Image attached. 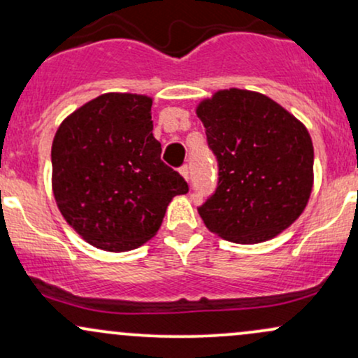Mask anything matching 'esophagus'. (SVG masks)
I'll return each mask as SVG.
<instances>
[{
  "label": "esophagus",
  "instance_id": "34e87169",
  "mask_svg": "<svg viewBox=\"0 0 358 358\" xmlns=\"http://www.w3.org/2000/svg\"><path fill=\"white\" fill-rule=\"evenodd\" d=\"M180 175H182L183 178L188 182V178H190V168H188V165H183L182 168H180Z\"/></svg>",
  "mask_w": 358,
  "mask_h": 358
}]
</instances>
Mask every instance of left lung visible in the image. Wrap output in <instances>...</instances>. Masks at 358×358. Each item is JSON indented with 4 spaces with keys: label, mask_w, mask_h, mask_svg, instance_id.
I'll return each instance as SVG.
<instances>
[{
    "label": "left lung",
    "mask_w": 358,
    "mask_h": 358,
    "mask_svg": "<svg viewBox=\"0 0 358 358\" xmlns=\"http://www.w3.org/2000/svg\"><path fill=\"white\" fill-rule=\"evenodd\" d=\"M219 162V185L199 207L207 229L237 244L276 237L313 190V143L291 113L264 94L217 90L196 106Z\"/></svg>",
    "instance_id": "obj_1"
}]
</instances>
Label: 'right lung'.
<instances>
[{"mask_svg":"<svg viewBox=\"0 0 358 358\" xmlns=\"http://www.w3.org/2000/svg\"><path fill=\"white\" fill-rule=\"evenodd\" d=\"M153 99L108 92L62 121L52 143V190L67 224L94 248L133 250L158 232L188 185L162 162Z\"/></svg>","mask_w":358,"mask_h":358,"instance_id":"right-lung-1","label":"right lung"}]
</instances>
